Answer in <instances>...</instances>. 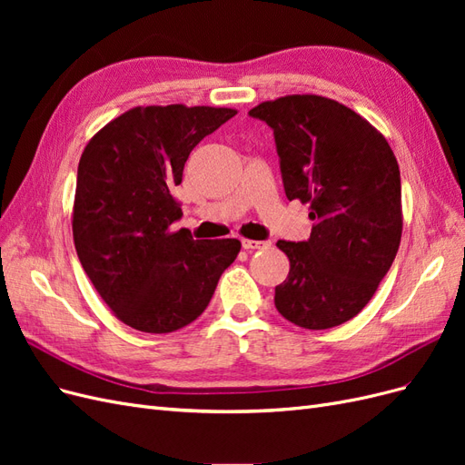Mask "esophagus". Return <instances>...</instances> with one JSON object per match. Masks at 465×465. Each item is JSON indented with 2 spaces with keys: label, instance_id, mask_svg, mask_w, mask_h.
Masks as SVG:
<instances>
[{
  "label": "esophagus",
  "instance_id": "obj_1",
  "mask_svg": "<svg viewBox=\"0 0 465 465\" xmlns=\"http://www.w3.org/2000/svg\"><path fill=\"white\" fill-rule=\"evenodd\" d=\"M265 246H267V242H262V241H242L244 250H260Z\"/></svg>",
  "mask_w": 465,
  "mask_h": 465
}]
</instances>
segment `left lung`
I'll list each match as a JSON object with an SVG mask.
<instances>
[{
  "label": "left lung",
  "instance_id": "left-lung-1",
  "mask_svg": "<svg viewBox=\"0 0 465 465\" xmlns=\"http://www.w3.org/2000/svg\"><path fill=\"white\" fill-rule=\"evenodd\" d=\"M248 116L273 130L287 198L308 203L314 221L308 241L277 242L291 270L275 308L306 330L340 326L367 306L398 254V161L382 134L326 96H283Z\"/></svg>",
  "mask_w": 465,
  "mask_h": 465
}]
</instances>
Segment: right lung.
I'll return each mask as SVG.
<instances>
[{"label":"right lung","instance_id":"1","mask_svg":"<svg viewBox=\"0 0 465 465\" xmlns=\"http://www.w3.org/2000/svg\"><path fill=\"white\" fill-rule=\"evenodd\" d=\"M232 108L145 106L106 124L81 154L74 241L83 270L130 328L168 333L188 326L241 252L236 238L193 241L171 232L182 217L173 190L202 139Z\"/></svg>","mask_w":465,"mask_h":465}]
</instances>
